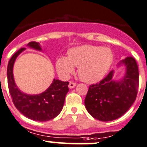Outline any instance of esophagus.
Here are the masks:
<instances>
[{
  "label": "esophagus",
  "mask_w": 147,
  "mask_h": 147,
  "mask_svg": "<svg viewBox=\"0 0 147 147\" xmlns=\"http://www.w3.org/2000/svg\"><path fill=\"white\" fill-rule=\"evenodd\" d=\"M76 85H77L76 83H74V82H69V88H72L75 86H76Z\"/></svg>",
  "instance_id": "1"
}]
</instances>
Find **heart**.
I'll list each match as a JSON object with an SVG mask.
<instances>
[{
	"mask_svg": "<svg viewBox=\"0 0 147 147\" xmlns=\"http://www.w3.org/2000/svg\"><path fill=\"white\" fill-rule=\"evenodd\" d=\"M113 54L108 47L83 45L71 49L68 57L56 61V70L61 78H67L78 67V73L83 81L92 83L101 80L111 68Z\"/></svg>",
	"mask_w": 147,
	"mask_h": 147,
	"instance_id": "obj_1",
	"label": "heart"
}]
</instances>
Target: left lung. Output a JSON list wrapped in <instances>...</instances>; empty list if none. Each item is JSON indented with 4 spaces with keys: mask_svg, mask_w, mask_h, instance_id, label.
I'll list each match as a JSON object with an SVG mask.
<instances>
[{
    "mask_svg": "<svg viewBox=\"0 0 147 147\" xmlns=\"http://www.w3.org/2000/svg\"><path fill=\"white\" fill-rule=\"evenodd\" d=\"M125 65L126 72L119 80H113L114 71L100 83L90 86L85 98L87 111L96 119L108 121L125 114L135 102L138 93L139 73L136 61L127 57L118 66Z\"/></svg>",
    "mask_w": 147,
    "mask_h": 147,
    "instance_id": "8db88e82",
    "label": "left lung"
}]
</instances>
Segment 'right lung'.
<instances>
[{
    "label": "right lung",
    "instance_id": "obj_1",
    "mask_svg": "<svg viewBox=\"0 0 147 147\" xmlns=\"http://www.w3.org/2000/svg\"><path fill=\"white\" fill-rule=\"evenodd\" d=\"M28 47L42 51L39 42H31ZM26 48L17 51L9 60L7 67V79L9 93L16 108L30 119L46 121L58 116L64 107L65 96L69 92V82L53 79L51 85L44 92L30 95L23 93L14 82L13 67L16 59Z\"/></svg>",
    "mask_w": 147,
    "mask_h": 147
}]
</instances>
